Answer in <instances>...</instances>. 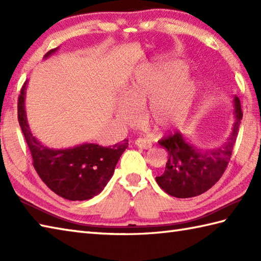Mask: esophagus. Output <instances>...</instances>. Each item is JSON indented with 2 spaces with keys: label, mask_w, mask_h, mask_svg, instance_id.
I'll return each instance as SVG.
<instances>
[{
  "label": "esophagus",
  "mask_w": 261,
  "mask_h": 261,
  "mask_svg": "<svg viewBox=\"0 0 261 261\" xmlns=\"http://www.w3.org/2000/svg\"><path fill=\"white\" fill-rule=\"evenodd\" d=\"M136 146L139 147L141 149H150L151 148V142L145 139V138H138V139L135 141Z\"/></svg>",
  "instance_id": "34e87169"
}]
</instances>
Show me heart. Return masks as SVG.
I'll use <instances>...</instances> for the list:
<instances>
[{"mask_svg":"<svg viewBox=\"0 0 261 261\" xmlns=\"http://www.w3.org/2000/svg\"><path fill=\"white\" fill-rule=\"evenodd\" d=\"M187 66L179 60H170L143 67L126 85L124 96L115 104V114L121 122L135 124L142 109L146 123L158 132L178 126L190 114L195 102L198 85L186 77Z\"/></svg>","mask_w":261,"mask_h":261,"instance_id":"b5f03b06","label":"heart"}]
</instances>
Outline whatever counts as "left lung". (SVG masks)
<instances>
[{"label":"left lung","instance_id":"left-lung-1","mask_svg":"<svg viewBox=\"0 0 261 261\" xmlns=\"http://www.w3.org/2000/svg\"><path fill=\"white\" fill-rule=\"evenodd\" d=\"M233 103V131L221 147L203 151L190 145L178 131L158 141L168 151V160L165 171L156 177V181L168 195L178 198L201 195L222 177L233 151L242 120L239 97L234 96Z\"/></svg>","mask_w":261,"mask_h":261}]
</instances>
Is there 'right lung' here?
Segmentation results:
<instances>
[{
	"mask_svg": "<svg viewBox=\"0 0 261 261\" xmlns=\"http://www.w3.org/2000/svg\"><path fill=\"white\" fill-rule=\"evenodd\" d=\"M56 49L48 51L45 58ZM27 82L18 99V120L30 149L33 167L41 180L57 195L69 201H85L103 191L111 179L121 154L127 148V140L113 147L84 143L68 149H50L31 134L24 109Z\"/></svg>",
	"mask_w": 261,
	"mask_h": 261,
	"instance_id": "right-lung-1",
	"label": "right lung"
}]
</instances>
